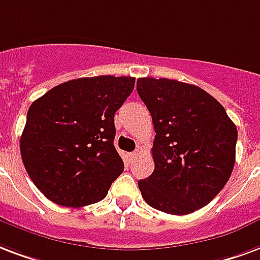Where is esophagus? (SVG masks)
<instances>
[{"mask_svg": "<svg viewBox=\"0 0 260 260\" xmlns=\"http://www.w3.org/2000/svg\"><path fill=\"white\" fill-rule=\"evenodd\" d=\"M139 153H140L139 150H136V151H134V153H129V154H128V155H129L131 159H134V158H136L138 155H139Z\"/></svg>", "mask_w": 260, "mask_h": 260, "instance_id": "esophagus-1", "label": "esophagus"}]
</instances>
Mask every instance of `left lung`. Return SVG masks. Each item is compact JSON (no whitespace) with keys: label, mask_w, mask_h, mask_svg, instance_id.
Masks as SVG:
<instances>
[{"label":"left lung","mask_w":260,"mask_h":260,"mask_svg":"<svg viewBox=\"0 0 260 260\" xmlns=\"http://www.w3.org/2000/svg\"><path fill=\"white\" fill-rule=\"evenodd\" d=\"M151 114L154 171L138 182L150 207L187 215L211 203L228 183L236 161L237 128L213 96L168 78H138Z\"/></svg>","instance_id":"obj_1"}]
</instances>
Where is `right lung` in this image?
Segmentation results:
<instances>
[{"label": "right lung", "instance_id": "1", "mask_svg": "<svg viewBox=\"0 0 260 260\" xmlns=\"http://www.w3.org/2000/svg\"><path fill=\"white\" fill-rule=\"evenodd\" d=\"M134 86V77H85L32 102L20 154L28 176L52 203L70 208L98 203L122 174L113 143L114 114Z\"/></svg>", "mask_w": 260, "mask_h": 260}]
</instances>
